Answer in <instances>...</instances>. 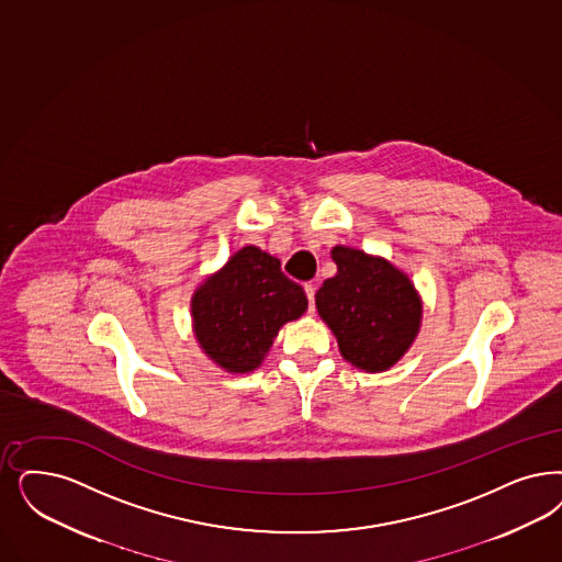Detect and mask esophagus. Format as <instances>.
<instances>
[{
  "label": "esophagus",
  "mask_w": 562,
  "mask_h": 562,
  "mask_svg": "<svg viewBox=\"0 0 562 562\" xmlns=\"http://www.w3.org/2000/svg\"><path fill=\"white\" fill-rule=\"evenodd\" d=\"M305 292H307V299H310V313H313L315 311V286L305 284Z\"/></svg>",
  "instance_id": "1"
}]
</instances>
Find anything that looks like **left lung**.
Masks as SVG:
<instances>
[{"label":"left lung","mask_w":562,"mask_h":562,"mask_svg":"<svg viewBox=\"0 0 562 562\" xmlns=\"http://www.w3.org/2000/svg\"><path fill=\"white\" fill-rule=\"evenodd\" d=\"M336 276L315 292L319 317L352 368L378 373L396 366L415 342L424 301L407 273L384 257L336 245Z\"/></svg>","instance_id":"8db88e82"}]
</instances>
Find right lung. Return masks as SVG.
Wrapping results in <instances>:
<instances>
[{"instance_id": "obj_1", "label": "right lung", "mask_w": 562, "mask_h": 562, "mask_svg": "<svg viewBox=\"0 0 562 562\" xmlns=\"http://www.w3.org/2000/svg\"><path fill=\"white\" fill-rule=\"evenodd\" d=\"M305 311V291L282 273L280 259L255 245L234 252L191 299L194 338L228 373L259 368L280 328Z\"/></svg>"}]
</instances>
